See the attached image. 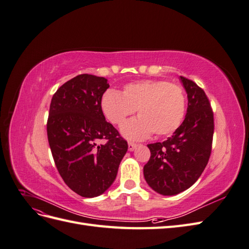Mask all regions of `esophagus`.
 I'll return each instance as SVG.
<instances>
[{
    "label": "esophagus",
    "mask_w": 249,
    "mask_h": 249,
    "mask_svg": "<svg viewBox=\"0 0 249 249\" xmlns=\"http://www.w3.org/2000/svg\"><path fill=\"white\" fill-rule=\"evenodd\" d=\"M137 144L136 143H133V142H129V150L130 152H133V150H135L137 148Z\"/></svg>",
    "instance_id": "esophagus-1"
}]
</instances>
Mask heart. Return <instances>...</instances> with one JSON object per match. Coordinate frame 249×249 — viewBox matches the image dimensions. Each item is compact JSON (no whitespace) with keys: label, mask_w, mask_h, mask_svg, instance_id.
I'll list each match as a JSON object with an SVG mask.
<instances>
[{"label":"heart","mask_w":249,"mask_h":249,"mask_svg":"<svg viewBox=\"0 0 249 249\" xmlns=\"http://www.w3.org/2000/svg\"><path fill=\"white\" fill-rule=\"evenodd\" d=\"M101 108L110 123L122 125L135 112L139 114L122 129L124 136L142 140L155 133L165 136L175 132L182 124L186 99L183 89L166 81L144 80L130 83L123 94L108 90L102 96Z\"/></svg>","instance_id":"heart-1"}]
</instances>
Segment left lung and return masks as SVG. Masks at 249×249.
Returning a JSON list of instances; mask_svg holds the SVG:
<instances>
[{"instance_id":"left-lung-1","label":"left lung","mask_w":249,"mask_h":249,"mask_svg":"<svg viewBox=\"0 0 249 249\" xmlns=\"http://www.w3.org/2000/svg\"><path fill=\"white\" fill-rule=\"evenodd\" d=\"M188 99L183 124L164 142L148 144L150 158L143 167L148 186L162 195L190 188L205 170L212 148L214 117L203 90L180 76Z\"/></svg>"}]
</instances>
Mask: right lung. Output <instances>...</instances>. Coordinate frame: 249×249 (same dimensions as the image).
<instances>
[{"label":"right lung","instance_id":"1","mask_svg":"<svg viewBox=\"0 0 249 249\" xmlns=\"http://www.w3.org/2000/svg\"><path fill=\"white\" fill-rule=\"evenodd\" d=\"M108 80L79 74L53 95L47 124L49 144L65 184L83 197H95L116 178L127 143L106 122L101 108ZM106 139V145L96 141Z\"/></svg>","mask_w":249,"mask_h":249}]
</instances>
